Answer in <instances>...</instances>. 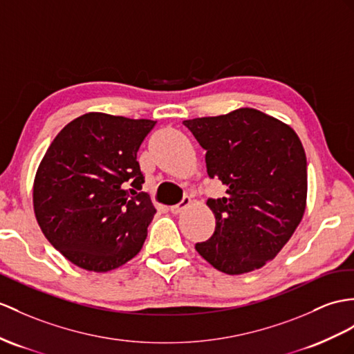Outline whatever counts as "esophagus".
Segmentation results:
<instances>
[{
  "label": "esophagus",
  "mask_w": 354,
  "mask_h": 354,
  "mask_svg": "<svg viewBox=\"0 0 354 354\" xmlns=\"http://www.w3.org/2000/svg\"><path fill=\"white\" fill-rule=\"evenodd\" d=\"M189 204H191V196H185L183 200H182V203H178V204H176V205H172L169 210H171V213L178 214V213H182Z\"/></svg>",
  "instance_id": "esophagus-1"
}]
</instances>
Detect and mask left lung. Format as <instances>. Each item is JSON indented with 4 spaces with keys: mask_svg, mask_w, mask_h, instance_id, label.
<instances>
[{
    "mask_svg": "<svg viewBox=\"0 0 354 354\" xmlns=\"http://www.w3.org/2000/svg\"><path fill=\"white\" fill-rule=\"evenodd\" d=\"M205 150L207 174L227 186L207 201L213 236L195 249L214 269L242 274L278 255L304 218L306 154L297 133L254 108L185 120Z\"/></svg>",
    "mask_w": 354,
    "mask_h": 354,
    "instance_id": "1",
    "label": "left lung"
}]
</instances>
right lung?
I'll list each match as a JSON object with an SVG mask.
<instances>
[{
	"label": "right lung",
	"mask_w": 354,
	"mask_h": 354,
	"mask_svg": "<svg viewBox=\"0 0 354 354\" xmlns=\"http://www.w3.org/2000/svg\"><path fill=\"white\" fill-rule=\"evenodd\" d=\"M154 124L88 112L64 126L43 156L32 186L37 223L81 269L114 270L141 251L156 209L136 192L144 183L136 153Z\"/></svg>",
	"instance_id": "1"
}]
</instances>
